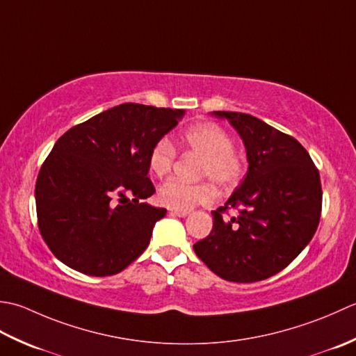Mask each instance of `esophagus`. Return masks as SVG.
Instances as JSON below:
<instances>
[{"label":"esophagus","mask_w":356,"mask_h":356,"mask_svg":"<svg viewBox=\"0 0 356 356\" xmlns=\"http://www.w3.org/2000/svg\"><path fill=\"white\" fill-rule=\"evenodd\" d=\"M188 213V210H170V215H173V216H179V218H184V216H187Z\"/></svg>","instance_id":"34e87169"}]
</instances>
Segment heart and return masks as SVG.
I'll return each instance as SVG.
<instances>
[{
	"mask_svg": "<svg viewBox=\"0 0 356 356\" xmlns=\"http://www.w3.org/2000/svg\"><path fill=\"white\" fill-rule=\"evenodd\" d=\"M181 144L202 156L200 175L210 178L222 188L234 187L244 173L241 155L234 150L232 136L213 122H200L188 127L181 136ZM177 152L169 140H159L152 147L149 168L156 177H164L172 170ZM215 197L210 183L187 184L172 178L159 187L158 200L163 206L173 210H191L198 204H209Z\"/></svg>",
	"mask_w": 356,
	"mask_h": 356,
	"instance_id": "b5f03b06",
	"label": "heart"
}]
</instances>
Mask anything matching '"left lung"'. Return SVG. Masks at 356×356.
I'll use <instances>...</instances> for the list:
<instances>
[{"mask_svg": "<svg viewBox=\"0 0 356 356\" xmlns=\"http://www.w3.org/2000/svg\"><path fill=\"white\" fill-rule=\"evenodd\" d=\"M241 136L248 173L226 204L212 212L209 236L193 250L222 280L255 282L281 272L314 238L321 216L320 173L307 150L264 121L239 112H212ZM230 207L238 216L222 220Z\"/></svg>", "mask_w": 356, "mask_h": 356, "instance_id": "8db88e82", "label": "left lung"}]
</instances>
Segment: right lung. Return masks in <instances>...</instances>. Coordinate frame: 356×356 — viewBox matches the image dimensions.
I'll list each match as a JSON object with an SVG mask.
<instances>
[{
    "mask_svg": "<svg viewBox=\"0 0 356 356\" xmlns=\"http://www.w3.org/2000/svg\"><path fill=\"white\" fill-rule=\"evenodd\" d=\"M183 108L124 103L69 129L50 152L35 187L38 227L54 255L90 277H108L147 249L168 210L141 202L152 147L184 117Z\"/></svg>",
    "mask_w": 356,
    "mask_h": 356,
    "instance_id": "1",
    "label": "right lung"
}]
</instances>
